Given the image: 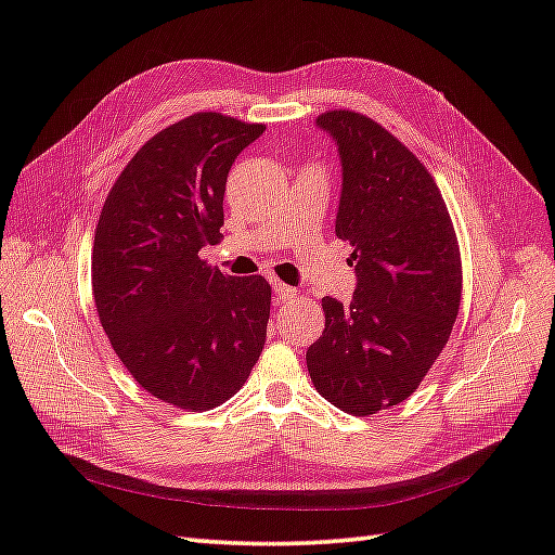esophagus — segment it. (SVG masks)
I'll return each mask as SVG.
<instances>
[{
    "instance_id": "1",
    "label": "esophagus",
    "mask_w": 555,
    "mask_h": 555,
    "mask_svg": "<svg viewBox=\"0 0 555 555\" xmlns=\"http://www.w3.org/2000/svg\"><path fill=\"white\" fill-rule=\"evenodd\" d=\"M273 292H275V298H278V304H284V301H292V298H296V289L294 287H289V284H284V282H273Z\"/></svg>"
}]
</instances>
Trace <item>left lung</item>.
I'll return each mask as SVG.
<instances>
[{
    "mask_svg": "<svg viewBox=\"0 0 555 555\" xmlns=\"http://www.w3.org/2000/svg\"><path fill=\"white\" fill-rule=\"evenodd\" d=\"M318 126L340 152L336 235L352 245L357 289L350 306L322 298L306 364L326 401L364 417L409 399L441 354L460 310V245L437 182L392 132L350 109Z\"/></svg>",
    "mask_w": 555,
    "mask_h": 555,
    "instance_id": "8db88e82",
    "label": "left lung"
}]
</instances>
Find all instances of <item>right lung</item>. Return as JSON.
Wrapping results in <instances>:
<instances>
[{"instance_id": "add662e5", "label": "right lung", "mask_w": 555, "mask_h": 555, "mask_svg": "<svg viewBox=\"0 0 555 555\" xmlns=\"http://www.w3.org/2000/svg\"><path fill=\"white\" fill-rule=\"evenodd\" d=\"M263 130L191 114L140 146L102 205L91 257L100 324L130 376L175 409L231 399L263 350L271 284L198 257L223 237L229 170Z\"/></svg>"}]
</instances>
